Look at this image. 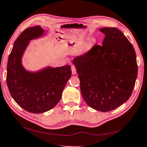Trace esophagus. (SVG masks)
<instances>
[{
	"label": "esophagus",
	"mask_w": 147,
	"mask_h": 147,
	"mask_svg": "<svg viewBox=\"0 0 147 147\" xmlns=\"http://www.w3.org/2000/svg\"><path fill=\"white\" fill-rule=\"evenodd\" d=\"M71 71L72 73L73 74H76V67L74 65H72L71 66Z\"/></svg>",
	"instance_id": "34e87169"
}]
</instances>
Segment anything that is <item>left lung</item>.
Returning a JSON list of instances; mask_svg holds the SVG:
<instances>
[{"instance_id":"8db88e82","label":"left lung","mask_w":147,"mask_h":147,"mask_svg":"<svg viewBox=\"0 0 147 147\" xmlns=\"http://www.w3.org/2000/svg\"><path fill=\"white\" fill-rule=\"evenodd\" d=\"M105 34L102 46L73 60L80 91L88 105L108 112L129 98L137 76L136 53L131 43L115 27L100 29Z\"/></svg>"}]
</instances>
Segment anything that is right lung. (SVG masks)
<instances>
[{"label":"right lung","instance_id":"right-lung-1","mask_svg":"<svg viewBox=\"0 0 147 147\" xmlns=\"http://www.w3.org/2000/svg\"><path fill=\"white\" fill-rule=\"evenodd\" d=\"M43 32L40 26L25 29L14 42L7 65L6 82L11 97L22 108L32 113H44L56 105L71 76L69 65L48 67L34 73L23 67L21 59L29 40Z\"/></svg>","mask_w":147,"mask_h":147}]
</instances>
